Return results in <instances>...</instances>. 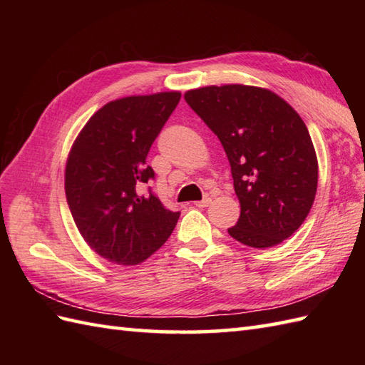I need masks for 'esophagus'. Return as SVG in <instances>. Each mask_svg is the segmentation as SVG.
Instances as JSON below:
<instances>
[{"label":"esophagus","mask_w":365,"mask_h":365,"mask_svg":"<svg viewBox=\"0 0 365 365\" xmlns=\"http://www.w3.org/2000/svg\"><path fill=\"white\" fill-rule=\"evenodd\" d=\"M210 202H212L210 197H204L202 200H197V202H195V205L199 207V208H205V207L210 205Z\"/></svg>","instance_id":"esophagus-1"}]
</instances>
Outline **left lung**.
I'll use <instances>...</instances> for the list:
<instances>
[{
  "mask_svg": "<svg viewBox=\"0 0 365 365\" xmlns=\"http://www.w3.org/2000/svg\"><path fill=\"white\" fill-rule=\"evenodd\" d=\"M185 100L230 163L242 213L229 235L262 250L282 243L307 218L319 182L306 123L274 92L255 86L199 88Z\"/></svg>",
  "mask_w": 365,
  "mask_h": 365,
  "instance_id": "left-lung-1",
  "label": "left lung"
}]
</instances>
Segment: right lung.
<instances>
[{
	"instance_id": "obj_1",
	"label": "right lung",
	"mask_w": 365,
	"mask_h": 365,
	"mask_svg": "<svg viewBox=\"0 0 365 365\" xmlns=\"http://www.w3.org/2000/svg\"><path fill=\"white\" fill-rule=\"evenodd\" d=\"M180 92L131 96L106 103L75 139L66 166V196L91 250L118 265L149 259L173 234L180 212L161 204L145 158Z\"/></svg>"
}]
</instances>
